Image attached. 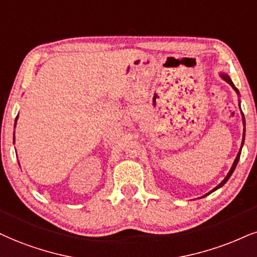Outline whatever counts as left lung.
<instances>
[{
    "instance_id": "obj_1",
    "label": "left lung",
    "mask_w": 257,
    "mask_h": 257,
    "mask_svg": "<svg viewBox=\"0 0 257 257\" xmlns=\"http://www.w3.org/2000/svg\"><path fill=\"white\" fill-rule=\"evenodd\" d=\"M219 76L221 78H223L224 81L225 82H227V83H229L231 87H232V89L236 91L237 93V95H238V96H240L239 95V91H238V89H237V88L235 87V84H233V82H232V80H231V78L229 77V75L227 74H225V72H220L219 74ZM238 106H239V108H240V100H238ZM240 114H242V121H243V126H244V127H243V138H242V144H240V148H239V151H238V154H237V156H236V158H235V161H233V163H232V166H231V169L229 170V173H227V175L224 177V180L223 181H221L219 185H218L217 187H214L213 189H212V191H210L208 193H206L205 195H202V196H200V199L201 198H204V196H206V195H208V194H211V193H213L214 191H217V189H219L220 187H223L224 185H225V183L227 182V180L230 179V176L232 175V173H233V170L236 169V166H237V163H238V161H239V157H240V151H242V148H243V144H244V137H245V119H244V115H243V112L242 110H240Z\"/></svg>"
}]
</instances>
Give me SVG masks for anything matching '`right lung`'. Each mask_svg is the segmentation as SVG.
I'll return each instance as SVG.
<instances>
[{"mask_svg":"<svg viewBox=\"0 0 257 257\" xmlns=\"http://www.w3.org/2000/svg\"><path fill=\"white\" fill-rule=\"evenodd\" d=\"M19 116V115H18ZM18 116H17V119H15V123H14V127L15 126H17V121H18ZM14 141H15V131H14Z\"/></svg>","mask_w":257,"mask_h":257,"instance_id":"obj_1","label":"right lung"}]
</instances>
